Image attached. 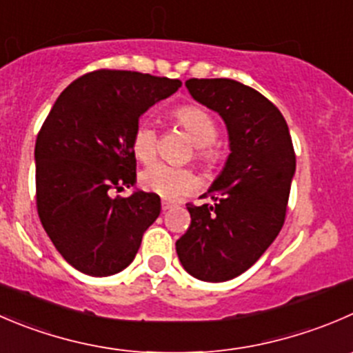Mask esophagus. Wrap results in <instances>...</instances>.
<instances>
[{
  "mask_svg": "<svg viewBox=\"0 0 353 353\" xmlns=\"http://www.w3.org/2000/svg\"><path fill=\"white\" fill-rule=\"evenodd\" d=\"M172 207H174V203H170V201H165V200L162 201V210H163V212L170 210V208H172Z\"/></svg>",
  "mask_w": 353,
  "mask_h": 353,
  "instance_id": "1",
  "label": "esophagus"
}]
</instances>
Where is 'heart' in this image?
Wrapping results in <instances>:
<instances>
[{
  "label": "heart",
  "mask_w": 353,
  "mask_h": 353,
  "mask_svg": "<svg viewBox=\"0 0 353 353\" xmlns=\"http://www.w3.org/2000/svg\"><path fill=\"white\" fill-rule=\"evenodd\" d=\"M172 119L193 139L194 159L201 165L214 167L219 162V152L214 145L219 136V128L210 112L198 105H183L172 112ZM159 131L150 122H138L131 138L132 155L143 163L152 162L159 152ZM139 183L146 191H152L167 200H176L196 188V177L190 169L159 162L143 170Z\"/></svg>",
  "instance_id": "heart-1"
}]
</instances>
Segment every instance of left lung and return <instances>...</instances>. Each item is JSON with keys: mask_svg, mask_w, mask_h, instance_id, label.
Instances as JSON below:
<instances>
[{"mask_svg": "<svg viewBox=\"0 0 353 353\" xmlns=\"http://www.w3.org/2000/svg\"><path fill=\"white\" fill-rule=\"evenodd\" d=\"M186 88L224 119L231 153L203 194L214 205L186 203L191 224L176 250L191 276L221 283L252 268L281 231L295 150L281 112L250 85L232 79H190Z\"/></svg>", "mask_w": 353, "mask_h": 353, "instance_id": "8db88e82", "label": "left lung"}]
</instances>
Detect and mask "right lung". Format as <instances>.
Wrapping results in <instances>:
<instances>
[{
  "mask_svg": "<svg viewBox=\"0 0 353 353\" xmlns=\"http://www.w3.org/2000/svg\"><path fill=\"white\" fill-rule=\"evenodd\" d=\"M179 79L90 72L54 101L36 139V207L54 248L90 276L121 272L160 214V196L134 191L131 138L139 117L181 88Z\"/></svg>",
  "mask_w": 353,
  "mask_h": 353,
  "instance_id": "obj_1",
  "label": "right lung"
}]
</instances>
